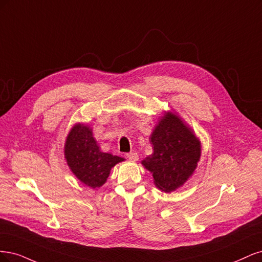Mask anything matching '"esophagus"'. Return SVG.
I'll list each match as a JSON object with an SVG mask.
<instances>
[{
    "label": "esophagus",
    "instance_id": "34e87169",
    "mask_svg": "<svg viewBox=\"0 0 262 262\" xmlns=\"http://www.w3.org/2000/svg\"><path fill=\"white\" fill-rule=\"evenodd\" d=\"M126 157H127L130 161H137V160L139 159V156H138V154L137 152H129V154H127L126 155Z\"/></svg>",
    "mask_w": 262,
    "mask_h": 262
}]
</instances>
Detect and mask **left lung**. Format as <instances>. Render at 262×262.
Wrapping results in <instances>:
<instances>
[{"label": "left lung", "instance_id": "8db88e82", "mask_svg": "<svg viewBox=\"0 0 262 262\" xmlns=\"http://www.w3.org/2000/svg\"><path fill=\"white\" fill-rule=\"evenodd\" d=\"M154 152L142 160L152 173L156 186L171 192L183 186L195 172L201 156L199 139L179 116L167 112L150 136Z\"/></svg>", "mask_w": 262, "mask_h": 262}]
</instances>
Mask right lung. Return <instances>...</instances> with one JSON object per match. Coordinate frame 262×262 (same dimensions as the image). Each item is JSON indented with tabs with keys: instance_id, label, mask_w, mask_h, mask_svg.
<instances>
[{
	"instance_id": "add662e5",
	"label": "right lung",
	"mask_w": 262,
	"mask_h": 262,
	"mask_svg": "<svg viewBox=\"0 0 262 262\" xmlns=\"http://www.w3.org/2000/svg\"><path fill=\"white\" fill-rule=\"evenodd\" d=\"M66 162L77 179L91 188L106 182L111 168L124 159L100 150L88 125L76 124L67 135L64 147Z\"/></svg>"
}]
</instances>
